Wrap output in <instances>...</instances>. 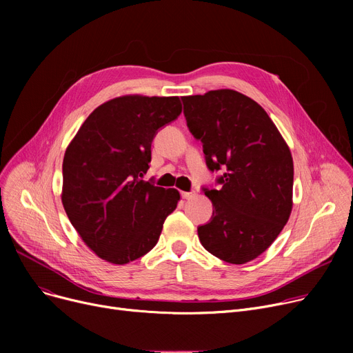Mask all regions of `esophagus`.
Wrapping results in <instances>:
<instances>
[{
    "label": "esophagus",
    "mask_w": 353,
    "mask_h": 353,
    "mask_svg": "<svg viewBox=\"0 0 353 353\" xmlns=\"http://www.w3.org/2000/svg\"><path fill=\"white\" fill-rule=\"evenodd\" d=\"M181 197L186 199V200H190V199L196 197V193L194 192H181Z\"/></svg>",
    "instance_id": "obj_1"
}]
</instances>
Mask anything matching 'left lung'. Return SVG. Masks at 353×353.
I'll return each mask as SVG.
<instances>
[{
	"instance_id": "1",
	"label": "left lung",
	"mask_w": 353,
	"mask_h": 353,
	"mask_svg": "<svg viewBox=\"0 0 353 353\" xmlns=\"http://www.w3.org/2000/svg\"><path fill=\"white\" fill-rule=\"evenodd\" d=\"M181 100L209 170L225 169L219 190L203 189L214 209L209 223L197 228L200 243L228 263H248L274 242L289 220V147L262 105L242 92L212 90Z\"/></svg>"
}]
</instances>
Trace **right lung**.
<instances>
[{
  "mask_svg": "<svg viewBox=\"0 0 353 353\" xmlns=\"http://www.w3.org/2000/svg\"><path fill=\"white\" fill-rule=\"evenodd\" d=\"M181 113L179 97L121 96L99 105L68 144L61 201L83 242L125 265L150 252L176 208V189L143 180L157 130Z\"/></svg>",
  "mask_w": 353,
  "mask_h": 353,
  "instance_id": "obj_1",
  "label": "right lung"
}]
</instances>
